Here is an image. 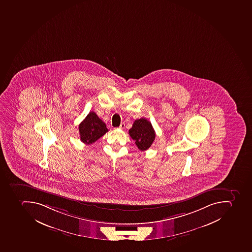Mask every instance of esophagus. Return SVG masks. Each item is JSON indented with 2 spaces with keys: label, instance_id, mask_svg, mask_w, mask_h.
I'll return each instance as SVG.
<instances>
[{
  "label": "esophagus",
  "instance_id": "obj_1",
  "mask_svg": "<svg viewBox=\"0 0 252 252\" xmlns=\"http://www.w3.org/2000/svg\"><path fill=\"white\" fill-rule=\"evenodd\" d=\"M124 127H125V123H121V125L119 126V129H124Z\"/></svg>",
  "mask_w": 252,
  "mask_h": 252
}]
</instances>
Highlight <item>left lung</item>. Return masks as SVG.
Instances as JSON below:
<instances>
[{
  "mask_svg": "<svg viewBox=\"0 0 252 252\" xmlns=\"http://www.w3.org/2000/svg\"><path fill=\"white\" fill-rule=\"evenodd\" d=\"M129 136L141 151L147 150L155 140L156 133L151 123L145 118L135 120L129 130Z\"/></svg>",
  "mask_w": 252,
  "mask_h": 252,
  "instance_id": "1",
  "label": "left lung"
}]
</instances>
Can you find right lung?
<instances>
[{"mask_svg": "<svg viewBox=\"0 0 252 252\" xmlns=\"http://www.w3.org/2000/svg\"><path fill=\"white\" fill-rule=\"evenodd\" d=\"M106 124L94 111H91L79 125L81 141L86 145H91L107 133Z\"/></svg>", "mask_w": 252, "mask_h": 252, "instance_id": "add662e5", "label": "right lung"}]
</instances>
